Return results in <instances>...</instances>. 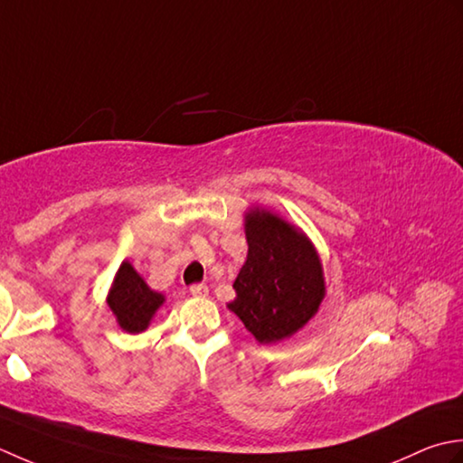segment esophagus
<instances>
[{
    "instance_id": "34e87169",
    "label": "esophagus",
    "mask_w": 463,
    "mask_h": 463,
    "mask_svg": "<svg viewBox=\"0 0 463 463\" xmlns=\"http://www.w3.org/2000/svg\"><path fill=\"white\" fill-rule=\"evenodd\" d=\"M207 291H210V289H207V286H203V284H195V286L190 288V294L195 296V298H205Z\"/></svg>"
}]
</instances>
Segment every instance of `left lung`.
<instances>
[{"mask_svg": "<svg viewBox=\"0 0 463 463\" xmlns=\"http://www.w3.org/2000/svg\"><path fill=\"white\" fill-rule=\"evenodd\" d=\"M248 258L233 281L228 309L260 344L298 334L326 298V278L316 245L298 225L261 205L243 215Z\"/></svg>", "mask_w": 463, "mask_h": 463, "instance_id": "obj_1", "label": "left lung"}]
</instances>
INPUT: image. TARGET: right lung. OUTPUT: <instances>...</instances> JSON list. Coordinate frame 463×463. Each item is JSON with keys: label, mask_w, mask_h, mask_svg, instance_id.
Here are the masks:
<instances>
[{"label": "right lung", "mask_w": 463, "mask_h": 463, "mask_svg": "<svg viewBox=\"0 0 463 463\" xmlns=\"http://www.w3.org/2000/svg\"><path fill=\"white\" fill-rule=\"evenodd\" d=\"M106 301L124 332L141 334L152 324L157 309L165 304V296L149 288L131 261L126 260L113 276Z\"/></svg>", "instance_id": "add662e5"}]
</instances>
